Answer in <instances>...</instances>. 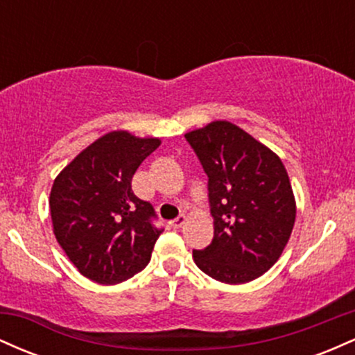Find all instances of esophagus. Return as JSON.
<instances>
[{
    "label": "esophagus",
    "mask_w": 355,
    "mask_h": 355,
    "mask_svg": "<svg viewBox=\"0 0 355 355\" xmlns=\"http://www.w3.org/2000/svg\"><path fill=\"white\" fill-rule=\"evenodd\" d=\"M185 223H187V217L185 215H180V217L172 220V222H170V225H172L173 229H180V227L185 225Z\"/></svg>",
    "instance_id": "obj_1"
}]
</instances>
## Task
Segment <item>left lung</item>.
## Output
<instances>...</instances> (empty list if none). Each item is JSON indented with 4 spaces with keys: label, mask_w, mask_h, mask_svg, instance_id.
I'll list each match as a JSON object with an SVG mask.
<instances>
[{
    "label": "left lung",
    "mask_w": 355,
    "mask_h": 355,
    "mask_svg": "<svg viewBox=\"0 0 355 355\" xmlns=\"http://www.w3.org/2000/svg\"><path fill=\"white\" fill-rule=\"evenodd\" d=\"M209 175L214 240L193 250L197 267L218 282L247 284L282 255L297 205L275 152L232 121L215 120L185 133Z\"/></svg>",
    "instance_id": "obj_1"
}]
</instances>
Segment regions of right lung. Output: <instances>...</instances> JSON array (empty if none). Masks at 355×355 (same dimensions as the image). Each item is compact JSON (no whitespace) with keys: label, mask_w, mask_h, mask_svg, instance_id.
Returning <instances> with one entry per match:
<instances>
[{"label":"right lung","mask_w":355,"mask_h":355,"mask_svg":"<svg viewBox=\"0 0 355 355\" xmlns=\"http://www.w3.org/2000/svg\"><path fill=\"white\" fill-rule=\"evenodd\" d=\"M160 144V138L113 130L76 155L53 182V234L93 282L120 284L150 262L162 230L150 220L153 207L133 193L132 178Z\"/></svg>","instance_id":"add662e5"}]
</instances>
